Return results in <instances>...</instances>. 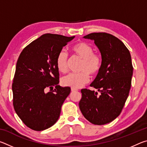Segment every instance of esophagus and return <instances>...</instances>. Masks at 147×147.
Masks as SVG:
<instances>
[{
	"instance_id": "obj_1",
	"label": "esophagus",
	"mask_w": 147,
	"mask_h": 147,
	"mask_svg": "<svg viewBox=\"0 0 147 147\" xmlns=\"http://www.w3.org/2000/svg\"><path fill=\"white\" fill-rule=\"evenodd\" d=\"M78 91V89H74V88H71V91L72 92H75V91Z\"/></svg>"
}]
</instances>
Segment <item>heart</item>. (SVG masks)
<instances>
[{
  "mask_svg": "<svg viewBox=\"0 0 147 147\" xmlns=\"http://www.w3.org/2000/svg\"><path fill=\"white\" fill-rule=\"evenodd\" d=\"M71 51L76 56L82 59L79 69L81 72L69 74L62 78L61 82L65 86L78 89L89 82V74L92 76L98 74L102 66V58L98 53H94L93 47L85 42L74 44L71 47ZM67 54L64 51H61L56 59L57 69L62 73H67Z\"/></svg>",
  "mask_w": 147,
  "mask_h": 147,
  "instance_id": "obj_1",
  "label": "heart"
}]
</instances>
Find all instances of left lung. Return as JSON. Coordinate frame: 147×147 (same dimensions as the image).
Returning <instances> with one entry per match:
<instances>
[{"label": "left lung", "mask_w": 147, "mask_h": 147, "mask_svg": "<svg viewBox=\"0 0 147 147\" xmlns=\"http://www.w3.org/2000/svg\"><path fill=\"white\" fill-rule=\"evenodd\" d=\"M99 49L102 66L91 86L100 92L81 90L80 109L87 120L96 125L110 123L120 115L131 88L133 66L129 50L120 39L105 32L86 35Z\"/></svg>", "instance_id": "left-lung-1"}]
</instances>
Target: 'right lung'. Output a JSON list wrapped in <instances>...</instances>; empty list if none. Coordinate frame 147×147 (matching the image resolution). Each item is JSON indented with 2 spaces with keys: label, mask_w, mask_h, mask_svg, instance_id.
Returning a JSON list of instances; mask_svg holds the SVG:
<instances>
[{
  "label": "right lung",
  "mask_w": 147,
  "mask_h": 147,
  "mask_svg": "<svg viewBox=\"0 0 147 147\" xmlns=\"http://www.w3.org/2000/svg\"><path fill=\"white\" fill-rule=\"evenodd\" d=\"M74 38L43 34L20 54L12 84L13 105L19 117L32 130H46L59 119L71 88L58 85L59 74L56 59ZM48 88L50 91L47 92Z\"/></svg>",
  "instance_id": "add662e5"
}]
</instances>
